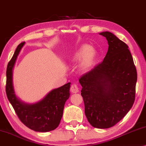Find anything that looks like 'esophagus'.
I'll return each instance as SVG.
<instances>
[{
    "mask_svg": "<svg viewBox=\"0 0 146 146\" xmlns=\"http://www.w3.org/2000/svg\"><path fill=\"white\" fill-rule=\"evenodd\" d=\"M70 90L72 93H77L79 92V88L76 84H72L70 86Z\"/></svg>",
    "mask_w": 146,
    "mask_h": 146,
    "instance_id": "1",
    "label": "esophagus"
}]
</instances>
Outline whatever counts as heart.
Masks as SVG:
<instances>
[{
	"mask_svg": "<svg viewBox=\"0 0 146 146\" xmlns=\"http://www.w3.org/2000/svg\"><path fill=\"white\" fill-rule=\"evenodd\" d=\"M94 57V50L90 48V46L84 44L81 46L74 53L72 61L78 62L82 60L80 66V70L82 72H86L92 65Z\"/></svg>",
	"mask_w": 146,
	"mask_h": 146,
	"instance_id": "heart-1",
	"label": "heart"
}]
</instances>
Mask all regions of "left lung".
I'll return each instance as SVG.
<instances>
[{"instance_id":"left-lung-1","label":"left lung","mask_w":146,"mask_h":146,"mask_svg":"<svg viewBox=\"0 0 146 146\" xmlns=\"http://www.w3.org/2000/svg\"><path fill=\"white\" fill-rule=\"evenodd\" d=\"M104 60L81 76L85 114L93 127L109 128L119 122L134 103L137 71L128 46L110 32Z\"/></svg>"}]
</instances>
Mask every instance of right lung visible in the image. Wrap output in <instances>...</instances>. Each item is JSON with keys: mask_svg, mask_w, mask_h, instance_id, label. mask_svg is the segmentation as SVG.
<instances>
[{"mask_svg": "<svg viewBox=\"0 0 146 146\" xmlns=\"http://www.w3.org/2000/svg\"><path fill=\"white\" fill-rule=\"evenodd\" d=\"M25 42L20 44L8 64L6 93L17 116L29 128L40 132H46L58 126L62 117L66 101L70 96V82L52 90L44 98L34 104L21 102L16 97L13 85V69Z\"/></svg>", "mask_w": 146, "mask_h": 146, "instance_id": "1", "label": "right lung"}]
</instances>
